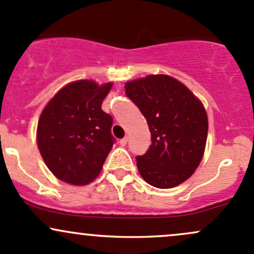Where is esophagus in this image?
<instances>
[{"mask_svg":"<svg viewBox=\"0 0 254 254\" xmlns=\"http://www.w3.org/2000/svg\"><path fill=\"white\" fill-rule=\"evenodd\" d=\"M127 137H124V138H122V140H119L121 146H125V144H127Z\"/></svg>","mask_w":254,"mask_h":254,"instance_id":"obj_1","label":"esophagus"}]
</instances>
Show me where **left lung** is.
I'll return each instance as SVG.
<instances>
[{
  "label": "left lung",
  "mask_w": 254,
  "mask_h": 254,
  "mask_svg": "<svg viewBox=\"0 0 254 254\" xmlns=\"http://www.w3.org/2000/svg\"><path fill=\"white\" fill-rule=\"evenodd\" d=\"M125 93L140 108L152 135L146 154L136 157L142 178L160 189L183 183L194 174L205 153L208 119L202 102L168 74L127 82Z\"/></svg>",
  "instance_id": "left-lung-1"
}]
</instances>
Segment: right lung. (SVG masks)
Masks as SVG:
<instances>
[{"label": "right lung", "mask_w": 254, "mask_h": 254, "mask_svg": "<svg viewBox=\"0 0 254 254\" xmlns=\"http://www.w3.org/2000/svg\"><path fill=\"white\" fill-rule=\"evenodd\" d=\"M113 83L79 79L61 88L42 111L37 146L58 180L86 186L101 172L114 138L113 119L101 110Z\"/></svg>", "instance_id": "obj_1"}]
</instances>
